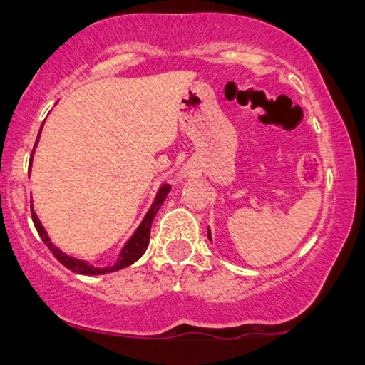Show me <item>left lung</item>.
I'll use <instances>...</instances> for the list:
<instances>
[{
    "label": "left lung",
    "mask_w": 365,
    "mask_h": 365,
    "mask_svg": "<svg viewBox=\"0 0 365 365\" xmlns=\"http://www.w3.org/2000/svg\"><path fill=\"white\" fill-rule=\"evenodd\" d=\"M207 238L211 240V232H209V228H207Z\"/></svg>",
    "instance_id": "left-lung-1"
}]
</instances>
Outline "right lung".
Wrapping results in <instances>:
<instances>
[{
  "label": "right lung",
  "mask_w": 365,
  "mask_h": 365,
  "mask_svg": "<svg viewBox=\"0 0 365 365\" xmlns=\"http://www.w3.org/2000/svg\"><path fill=\"white\" fill-rule=\"evenodd\" d=\"M41 128H43V127H41ZM39 135H41V132H39ZM39 135H37L36 144H37V142H39ZM31 163H32V158H31ZM170 190H171V187L168 185V183L161 185V188H159L158 194H156V199H154L153 206H150V209L148 211V215L144 216V220H142V223L139 225V228L135 230V233H133V235L128 238L127 244L123 245V249H121L118 259H116V262L113 264V266L94 267V266H92V264L86 262V261H81V259H75V257H72V255L65 254V252H63V250L58 249V247L51 242V238L48 237V233H46L44 226L41 225L39 217H37V215L34 212V209H32V200H31L32 221H34V226H36L37 233H39V237L43 238V242H44L46 245H48V249L51 250L54 257H56L58 261L63 264V266L68 267L70 271H73V273H77V274H87V276L113 273V271H120V269H123V267L130 266V264L139 261V259L142 257V254L145 252V249H148V245H149L150 225H153L154 216H156V212L159 211V207L163 206V202H165L166 195H168Z\"/></svg>",
  "instance_id": "1"
}]
</instances>
